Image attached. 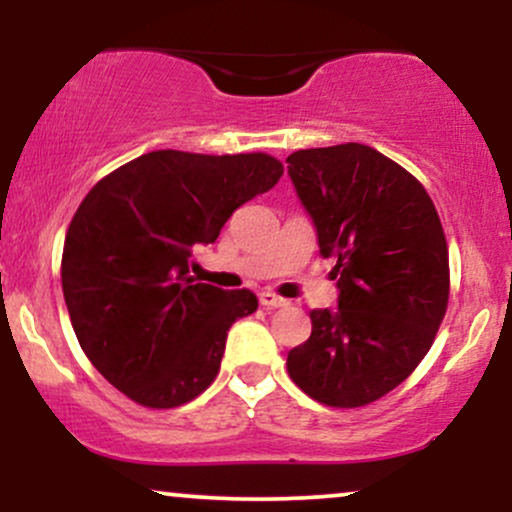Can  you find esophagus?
I'll use <instances>...</instances> for the list:
<instances>
[{
	"instance_id": "obj_1",
	"label": "esophagus",
	"mask_w": 512,
	"mask_h": 512,
	"mask_svg": "<svg viewBox=\"0 0 512 512\" xmlns=\"http://www.w3.org/2000/svg\"><path fill=\"white\" fill-rule=\"evenodd\" d=\"M260 303L264 305V308H284V305H289L286 298L276 296V293H272V291H262L260 293Z\"/></svg>"
}]
</instances>
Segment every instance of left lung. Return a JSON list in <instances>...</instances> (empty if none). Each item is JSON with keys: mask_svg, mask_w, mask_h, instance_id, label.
Instances as JSON below:
<instances>
[{"mask_svg": "<svg viewBox=\"0 0 512 512\" xmlns=\"http://www.w3.org/2000/svg\"><path fill=\"white\" fill-rule=\"evenodd\" d=\"M286 163L339 286V310L310 313L313 332L286 368L315 402L366 407L436 339L450 298L443 223L426 187L366 144L301 149Z\"/></svg>", "mask_w": 512, "mask_h": 512, "instance_id": "obj_1", "label": "left lung"}]
</instances>
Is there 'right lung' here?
Listing matches in <instances>:
<instances>
[{"label":"right lung","mask_w":512,"mask_h":512,"mask_svg":"<svg viewBox=\"0 0 512 512\" xmlns=\"http://www.w3.org/2000/svg\"><path fill=\"white\" fill-rule=\"evenodd\" d=\"M281 175L262 151H151L79 204L62 250L64 303L88 361L132 402L182 407L214 383L226 332L255 313L257 296L197 281L192 250Z\"/></svg>","instance_id":"add662e5"}]
</instances>
